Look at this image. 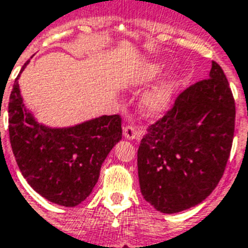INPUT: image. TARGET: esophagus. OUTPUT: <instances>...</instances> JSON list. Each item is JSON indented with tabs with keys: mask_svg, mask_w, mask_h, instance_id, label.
I'll return each instance as SVG.
<instances>
[{
	"mask_svg": "<svg viewBox=\"0 0 248 248\" xmlns=\"http://www.w3.org/2000/svg\"><path fill=\"white\" fill-rule=\"evenodd\" d=\"M124 136L127 140H139L141 137V132L137 128H135L134 126L127 124V126L124 127Z\"/></svg>",
	"mask_w": 248,
	"mask_h": 248,
	"instance_id": "34e87169",
	"label": "esophagus"
}]
</instances>
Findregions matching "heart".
Instances as JSON below:
<instances>
[{
    "instance_id": "1",
    "label": "heart",
    "mask_w": 248,
    "mask_h": 248,
    "mask_svg": "<svg viewBox=\"0 0 248 248\" xmlns=\"http://www.w3.org/2000/svg\"><path fill=\"white\" fill-rule=\"evenodd\" d=\"M166 68L168 64L163 60H154L143 64L131 74L128 78V84L134 88L146 87L163 76ZM182 77V72L171 73L161 79L159 83H156L153 88L149 89L140 99V107L143 113L147 116H157L165 112L171 103Z\"/></svg>"
}]
</instances>
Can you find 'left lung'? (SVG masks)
Here are the masks:
<instances>
[{
    "label": "left lung",
    "mask_w": 248,
    "mask_h": 248,
    "mask_svg": "<svg viewBox=\"0 0 248 248\" xmlns=\"http://www.w3.org/2000/svg\"><path fill=\"white\" fill-rule=\"evenodd\" d=\"M234 118L228 80L212 62L208 79L180 93L171 109L141 140L137 168L145 201L166 214L204 201L226 169Z\"/></svg>",
    "instance_id": "8db88e82"
}]
</instances>
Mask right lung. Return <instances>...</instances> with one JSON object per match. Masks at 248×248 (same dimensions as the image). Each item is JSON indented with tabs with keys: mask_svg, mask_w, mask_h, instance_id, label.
Here are the masks:
<instances>
[{
	"mask_svg": "<svg viewBox=\"0 0 248 248\" xmlns=\"http://www.w3.org/2000/svg\"><path fill=\"white\" fill-rule=\"evenodd\" d=\"M8 103V132L18 169L31 188L51 203L76 207L92 193L103 161L122 139L121 117L101 116L69 127L37 122L24 105L18 78Z\"/></svg>",
	"mask_w": 248,
	"mask_h": 248,
	"instance_id": "obj_1",
	"label": "right lung"
}]
</instances>
